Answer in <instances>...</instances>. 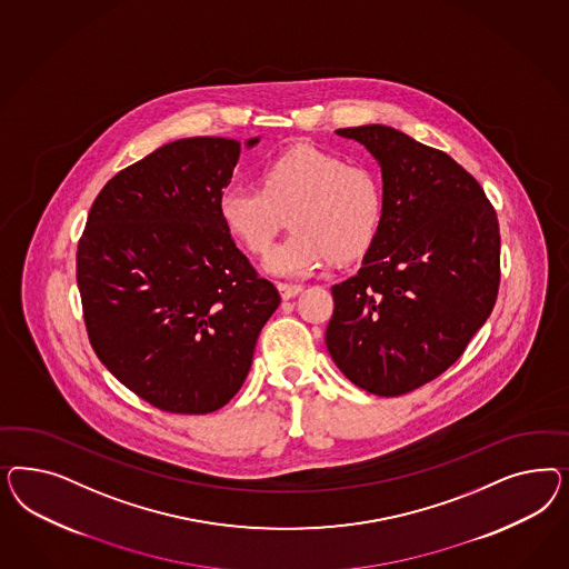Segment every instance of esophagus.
<instances>
[{
	"label": "esophagus",
	"instance_id": "34e87169",
	"mask_svg": "<svg viewBox=\"0 0 569 569\" xmlns=\"http://www.w3.org/2000/svg\"><path fill=\"white\" fill-rule=\"evenodd\" d=\"M277 290L281 293L283 300H290L293 296L302 292V286H296V283H277Z\"/></svg>",
	"mask_w": 569,
	"mask_h": 569
}]
</instances>
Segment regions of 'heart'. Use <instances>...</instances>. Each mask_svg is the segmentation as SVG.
<instances>
[{"mask_svg": "<svg viewBox=\"0 0 569 569\" xmlns=\"http://www.w3.org/2000/svg\"><path fill=\"white\" fill-rule=\"evenodd\" d=\"M383 207L381 181L369 167L309 146L273 158L260 186H227L217 204L224 229L254 257L269 252L290 217L292 236L264 260L277 277L310 276L328 259H361L378 238Z\"/></svg>", "mask_w": 569, "mask_h": 569, "instance_id": "1", "label": "heart"}]
</instances>
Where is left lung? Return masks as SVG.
I'll use <instances>...</instances> for the list:
<instances>
[{
  "label": "left lung",
  "instance_id": "8db88e82",
  "mask_svg": "<svg viewBox=\"0 0 569 569\" xmlns=\"http://www.w3.org/2000/svg\"><path fill=\"white\" fill-rule=\"evenodd\" d=\"M338 133L378 158L386 207L359 273L331 288L326 345L355 386L402 397L442 376L495 309L499 219L442 150L383 124Z\"/></svg>",
  "mask_w": 569,
  "mask_h": 569
}]
</instances>
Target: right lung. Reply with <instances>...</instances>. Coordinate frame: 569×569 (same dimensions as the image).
<instances>
[{"instance_id": "obj_1", "label": "right lung", "mask_w": 569, "mask_h": 569, "mask_svg": "<svg viewBox=\"0 0 569 569\" xmlns=\"http://www.w3.org/2000/svg\"><path fill=\"white\" fill-rule=\"evenodd\" d=\"M238 160L236 139L158 148L103 186L77 246L89 345L167 413H212L236 397L281 302L219 217Z\"/></svg>"}]
</instances>
